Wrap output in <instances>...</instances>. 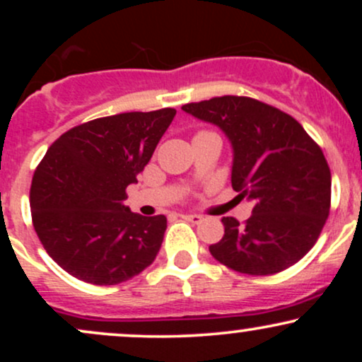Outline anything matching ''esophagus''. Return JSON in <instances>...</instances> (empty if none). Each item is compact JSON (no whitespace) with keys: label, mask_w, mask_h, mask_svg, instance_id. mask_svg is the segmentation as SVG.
Returning <instances> with one entry per match:
<instances>
[{"label":"esophagus","mask_w":362,"mask_h":362,"mask_svg":"<svg viewBox=\"0 0 362 362\" xmlns=\"http://www.w3.org/2000/svg\"><path fill=\"white\" fill-rule=\"evenodd\" d=\"M182 218L187 219V221H190V223H201L202 221L201 214H182Z\"/></svg>","instance_id":"1"}]
</instances>
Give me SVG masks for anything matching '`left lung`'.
Here are the masks:
<instances>
[{"label":"left lung","mask_w":362,"mask_h":362,"mask_svg":"<svg viewBox=\"0 0 362 362\" xmlns=\"http://www.w3.org/2000/svg\"><path fill=\"white\" fill-rule=\"evenodd\" d=\"M214 124L233 149L231 185L253 204L243 224L223 218L209 252L248 276H269L301 260L330 211L332 175L322 149L291 115L248 97H216L182 107Z\"/></svg>","instance_id":"left-lung-1"}]
</instances>
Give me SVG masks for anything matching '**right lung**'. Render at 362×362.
<instances>
[{"instance_id": "1", "label": "right lung", "mask_w": 362, "mask_h": 362, "mask_svg": "<svg viewBox=\"0 0 362 362\" xmlns=\"http://www.w3.org/2000/svg\"><path fill=\"white\" fill-rule=\"evenodd\" d=\"M175 114L161 109L95 119L47 149L32 178V219L45 250L73 277L114 286L155 260L167 218L136 214L124 201Z\"/></svg>"}]
</instances>
